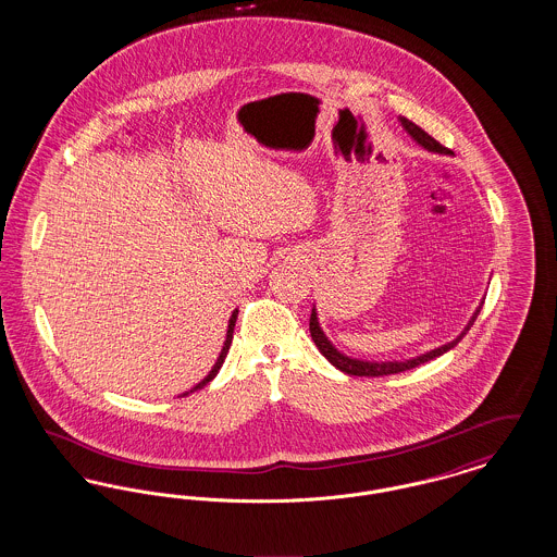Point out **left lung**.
<instances>
[{
    "mask_svg": "<svg viewBox=\"0 0 557 557\" xmlns=\"http://www.w3.org/2000/svg\"><path fill=\"white\" fill-rule=\"evenodd\" d=\"M400 121V125L405 127V132L409 133L422 148H425L428 152H434V154H450L449 148H445V146H441L432 135H428L424 129H420L416 123H411V121H407V119H398ZM484 302V300H482ZM482 302H480V307L476 309V313L472 315V319L468 321V325L463 327V332L455 338V341H450L447 345L438 346V348H434V350H430V352H424V355H420V357H413V359H407V361H361V359H352V357H348L345 352H341L336 346L332 345L330 341H327V336L323 334V330H321V325H319L318 311H315V307H313V311H311V319H309V330H311V338H313V343L319 348V352L336 368V370L345 371L348 375H368V377H375V375H391V373H400V371L413 370V368H418V366H422V363H428L430 359H436V357H441V355H445L447 350H450L453 346L457 345L463 336H466V332L474 325V321H476L478 313H480V309H482Z\"/></svg>",
    "mask_w": 557,
    "mask_h": 557,
    "instance_id": "obj_1",
    "label": "left lung"
}]
</instances>
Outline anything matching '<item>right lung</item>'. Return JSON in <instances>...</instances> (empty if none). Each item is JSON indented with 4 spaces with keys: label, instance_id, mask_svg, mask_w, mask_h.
<instances>
[{
    "label": "right lung",
    "instance_id": "obj_1",
    "mask_svg": "<svg viewBox=\"0 0 557 557\" xmlns=\"http://www.w3.org/2000/svg\"><path fill=\"white\" fill-rule=\"evenodd\" d=\"M236 319H238V309L232 313V318H230V325H227V336H225V343H223V348H221V352H219V357H216V361H214V366H212V370L209 371V375L205 377V380H200L191 391H187L184 393L182 397H186L189 393H194V391H200L202 386H207L209 382H211L212 377L219 373L221 370V366H223V361H225V357H227V350H230V346H232V338H234V325H236Z\"/></svg>",
    "mask_w": 557,
    "mask_h": 557
}]
</instances>
